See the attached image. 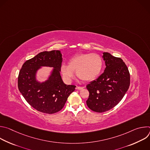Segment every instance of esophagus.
Masks as SVG:
<instances>
[{
	"instance_id": "34e87169",
	"label": "esophagus",
	"mask_w": 150,
	"mask_h": 150,
	"mask_svg": "<svg viewBox=\"0 0 150 150\" xmlns=\"http://www.w3.org/2000/svg\"><path fill=\"white\" fill-rule=\"evenodd\" d=\"M83 87H79V86H76V90H82V89H83Z\"/></svg>"
}]
</instances>
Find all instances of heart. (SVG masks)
<instances>
[{
  "instance_id": "obj_1",
  "label": "heart",
  "mask_w": 150,
  "mask_h": 150,
  "mask_svg": "<svg viewBox=\"0 0 150 150\" xmlns=\"http://www.w3.org/2000/svg\"><path fill=\"white\" fill-rule=\"evenodd\" d=\"M102 68L103 60L100 55L83 53L73 56L68 61V66L62 65L60 71L67 79L72 78L75 71L79 79L84 81H90L99 75Z\"/></svg>"
}]
</instances>
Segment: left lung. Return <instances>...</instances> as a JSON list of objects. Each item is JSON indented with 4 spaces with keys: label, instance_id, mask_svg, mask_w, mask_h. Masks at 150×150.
<instances>
[{
    "label": "left lung",
    "instance_id": "obj_1",
    "mask_svg": "<svg viewBox=\"0 0 150 150\" xmlns=\"http://www.w3.org/2000/svg\"><path fill=\"white\" fill-rule=\"evenodd\" d=\"M105 68L96 80L87 85L89 97L87 105L91 110L102 113L116 106L123 98L130 85V74L120 57L104 52Z\"/></svg>",
    "mask_w": 150,
    "mask_h": 150
}]
</instances>
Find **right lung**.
Listing matches in <instances>:
<instances>
[{
	"label": "right lung",
	"mask_w": 150,
	"mask_h": 150,
	"mask_svg": "<svg viewBox=\"0 0 150 150\" xmlns=\"http://www.w3.org/2000/svg\"><path fill=\"white\" fill-rule=\"evenodd\" d=\"M60 51L42 52L27 60L21 68L18 87L27 103L35 110L47 114L61 110L75 85L63 83L60 74L62 57ZM41 66L54 68L51 76L45 82L36 80L37 71Z\"/></svg>",
	"instance_id": "add662e5"
}]
</instances>
